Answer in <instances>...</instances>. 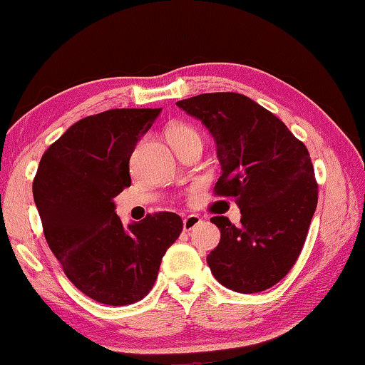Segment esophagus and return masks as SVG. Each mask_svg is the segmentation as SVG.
<instances>
[{
    "instance_id": "obj_1",
    "label": "esophagus",
    "mask_w": 365,
    "mask_h": 365,
    "mask_svg": "<svg viewBox=\"0 0 365 365\" xmlns=\"http://www.w3.org/2000/svg\"><path fill=\"white\" fill-rule=\"evenodd\" d=\"M197 224H201V217H200V215L190 214V215H187V217L183 219V230H185V232L193 230V228H195Z\"/></svg>"
}]
</instances>
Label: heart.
Instances as JSON below:
<instances>
[{
    "label": "heart",
    "mask_w": 365,
    "mask_h": 365,
    "mask_svg": "<svg viewBox=\"0 0 365 365\" xmlns=\"http://www.w3.org/2000/svg\"><path fill=\"white\" fill-rule=\"evenodd\" d=\"M168 140L170 145H177L183 143V141H200V135L187 123H174L168 130Z\"/></svg>",
    "instance_id": "1"
}]
</instances>
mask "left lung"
I'll return each mask as SVG.
<instances>
[{
	"instance_id": "1",
	"label": "left lung",
	"mask_w": 365,
	"mask_h": 365,
	"mask_svg": "<svg viewBox=\"0 0 365 365\" xmlns=\"http://www.w3.org/2000/svg\"><path fill=\"white\" fill-rule=\"evenodd\" d=\"M177 106L206 125L217 145V196L232 197L242 219L235 227L215 215L220 242L209 252L215 280L237 293L279 283L304 246L317 207V182L307 148L279 117L240 93H205Z\"/></svg>"
}]
</instances>
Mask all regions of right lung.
<instances>
[{
    "instance_id": "1",
    "label": "right lung",
    "mask_w": 365,
    "mask_h": 365,
    "mask_svg": "<svg viewBox=\"0 0 365 365\" xmlns=\"http://www.w3.org/2000/svg\"><path fill=\"white\" fill-rule=\"evenodd\" d=\"M159 109H109L67 128L43 154L34 200L43 233L67 279L109 306L150 293L160 261L182 233L175 212L123 225L113 197L130 187V156Z\"/></svg>"
}]
</instances>
